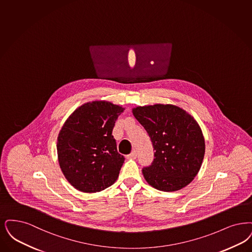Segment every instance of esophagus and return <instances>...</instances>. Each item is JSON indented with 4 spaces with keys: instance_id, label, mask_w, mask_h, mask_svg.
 <instances>
[{
    "instance_id": "obj_1",
    "label": "esophagus",
    "mask_w": 252,
    "mask_h": 252,
    "mask_svg": "<svg viewBox=\"0 0 252 252\" xmlns=\"http://www.w3.org/2000/svg\"><path fill=\"white\" fill-rule=\"evenodd\" d=\"M126 158H129V159H135V158H137V152L135 151V150H133L129 155L126 156Z\"/></svg>"
}]
</instances>
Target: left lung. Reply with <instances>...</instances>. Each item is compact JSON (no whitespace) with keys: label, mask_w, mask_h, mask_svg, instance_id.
I'll use <instances>...</instances> for the list:
<instances>
[{"label":"left lung","mask_w":252,"mask_h":252,"mask_svg":"<svg viewBox=\"0 0 252 252\" xmlns=\"http://www.w3.org/2000/svg\"><path fill=\"white\" fill-rule=\"evenodd\" d=\"M133 114L147 131L156 151L151 165L142 169L145 180L161 191L188 186L200 171L205 151L198 123L170 104L137 107Z\"/></svg>","instance_id":"obj_1"}]
</instances>
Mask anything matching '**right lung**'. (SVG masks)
<instances>
[{
  "instance_id": "right-lung-1",
  "label": "right lung",
  "mask_w": 252,
  "mask_h": 252,
  "mask_svg": "<svg viewBox=\"0 0 252 252\" xmlns=\"http://www.w3.org/2000/svg\"><path fill=\"white\" fill-rule=\"evenodd\" d=\"M125 111L107 101H93L74 111L61 129L57 153L60 168L78 190L98 192L117 180L124 156L112 129Z\"/></svg>"
}]
</instances>
